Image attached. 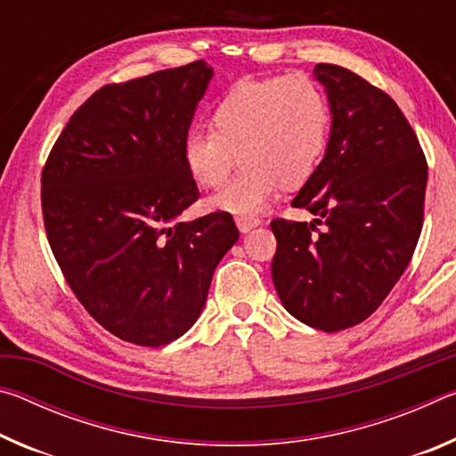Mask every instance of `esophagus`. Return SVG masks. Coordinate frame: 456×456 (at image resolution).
Returning a JSON list of instances; mask_svg holds the SVG:
<instances>
[{
    "mask_svg": "<svg viewBox=\"0 0 456 456\" xmlns=\"http://www.w3.org/2000/svg\"><path fill=\"white\" fill-rule=\"evenodd\" d=\"M235 223H237V229L241 231V233H249L251 229H256V227L261 225V219H257V217H237Z\"/></svg>",
    "mask_w": 456,
    "mask_h": 456,
    "instance_id": "esophagus-1",
    "label": "esophagus"
}]
</instances>
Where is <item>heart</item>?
Segmentation results:
<instances>
[{
  "label": "heart",
  "instance_id": "heart-1",
  "mask_svg": "<svg viewBox=\"0 0 456 456\" xmlns=\"http://www.w3.org/2000/svg\"><path fill=\"white\" fill-rule=\"evenodd\" d=\"M211 126L184 136V168L199 187L219 189L241 160L243 171L207 205L251 217L281 187L296 189L315 173L328 149L331 110L307 76H275L235 84L213 108Z\"/></svg>",
  "mask_w": 456,
  "mask_h": 456
}]
</instances>
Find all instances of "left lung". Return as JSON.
<instances>
[{
  "label": "left lung",
  "mask_w": 456,
  "mask_h": 456,
  "mask_svg": "<svg viewBox=\"0 0 456 456\" xmlns=\"http://www.w3.org/2000/svg\"><path fill=\"white\" fill-rule=\"evenodd\" d=\"M314 74L328 92L330 141L291 205L320 219L272 221V277L293 318L339 331L372 315L411 264L428 167L386 92L342 66L318 64Z\"/></svg>",
  "instance_id": "8db88e82"
}]
</instances>
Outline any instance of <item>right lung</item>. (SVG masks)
Listing matches in <instances>:
<instances>
[{"label": "right lung", "instance_id": "add662e5", "mask_svg": "<svg viewBox=\"0 0 456 456\" xmlns=\"http://www.w3.org/2000/svg\"><path fill=\"white\" fill-rule=\"evenodd\" d=\"M205 60L96 90L42 171L53 257L78 302L125 342L159 348L199 320L213 272L235 245L229 213L184 223L199 199L183 163Z\"/></svg>", "mask_w": 456, "mask_h": 456}]
</instances>
